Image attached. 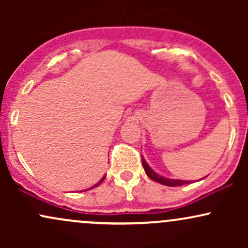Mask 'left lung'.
<instances>
[{"label":"left lung","instance_id":"obj_1","mask_svg":"<svg viewBox=\"0 0 248 248\" xmlns=\"http://www.w3.org/2000/svg\"><path fill=\"white\" fill-rule=\"evenodd\" d=\"M142 164H143L144 171H146L148 177H149L150 179H153V181L158 182V183L163 184V186H184V184L191 183V181H182V179H170V178H166V177H163V176L158 175V173H156L152 169V168L148 166V163L143 157H142Z\"/></svg>","mask_w":248,"mask_h":248}]
</instances>
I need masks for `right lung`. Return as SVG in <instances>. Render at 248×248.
<instances>
[{
  "label": "right lung",
  "mask_w": 248,
  "mask_h": 248,
  "mask_svg": "<svg viewBox=\"0 0 248 248\" xmlns=\"http://www.w3.org/2000/svg\"><path fill=\"white\" fill-rule=\"evenodd\" d=\"M105 178H106V176H104V177H102L101 179H100V181H99L98 182V183H96V184H94V186H91L90 187V189H88V190H91V189H93V187H96V186H100V184L102 183V181H104V179ZM85 191H87V190H85Z\"/></svg>",
  "instance_id": "add662e5"
}]
</instances>
